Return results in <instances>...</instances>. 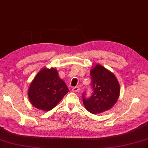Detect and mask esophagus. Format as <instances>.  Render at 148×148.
I'll return each instance as SVG.
<instances>
[{
	"label": "esophagus",
	"instance_id": "34e87169",
	"mask_svg": "<svg viewBox=\"0 0 148 148\" xmlns=\"http://www.w3.org/2000/svg\"><path fill=\"white\" fill-rule=\"evenodd\" d=\"M79 90H80V88L78 86H75L73 89H72V90H73V92H79Z\"/></svg>",
	"mask_w": 148,
	"mask_h": 148
}]
</instances>
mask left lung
Returning a JSON list of instances; mask_svg holds the SVG:
<instances>
[{"label":"left lung","mask_w":148,"mask_h":148,"mask_svg":"<svg viewBox=\"0 0 148 148\" xmlns=\"http://www.w3.org/2000/svg\"><path fill=\"white\" fill-rule=\"evenodd\" d=\"M92 94L89 97L82 94V100L86 109L90 113L99 114L111 109L119 96L120 87L111 72L97 64L90 72Z\"/></svg>","instance_id":"8db88e82"}]
</instances>
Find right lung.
I'll use <instances>...</instances> for the list:
<instances>
[{
  "mask_svg": "<svg viewBox=\"0 0 148 148\" xmlns=\"http://www.w3.org/2000/svg\"><path fill=\"white\" fill-rule=\"evenodd\" d=\"M68 92L69 89L59 77L57 70L44 68L31 82L28 96L34 106L48 111L54 108Z\"/></svg>",
  "mask_w": 148,
  "mask_h": 148,
  "instance_id": "obj_1",
  "label": "right lung"
}]
</instances>
